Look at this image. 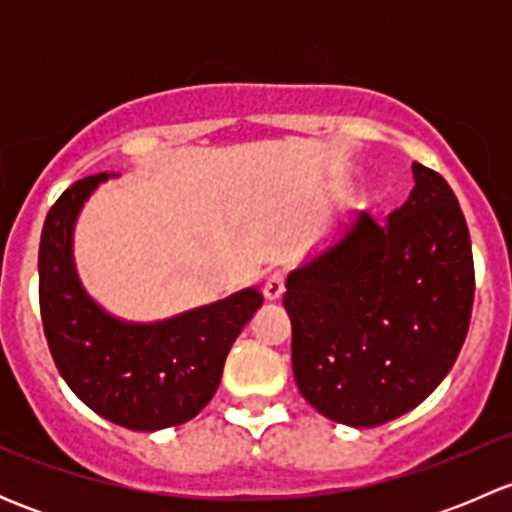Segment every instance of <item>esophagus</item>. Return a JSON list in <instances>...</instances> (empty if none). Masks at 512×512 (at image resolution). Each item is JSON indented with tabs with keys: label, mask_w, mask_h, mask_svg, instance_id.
Returning a JSON list of instances; mask_svg holds the SVG:
<instances>
[{
	"label": "esophagus",
	"mask_w": 512,
	"mask_h": 512,
	"mask_svg": "<svg viewBox=\"0 0 512 512\" xmlns=\"http://www.w3.org/2000/svg\"><path fill=\"white\" fill-rule=\"evenodd\" d=\"M285 272H272L270 277H267V282H265V289H262V292H265V297L270 299V302H275V299H280L282 294H285Z\"/></svg>",
	"instance_id": "obj_1"
}]
</instances>
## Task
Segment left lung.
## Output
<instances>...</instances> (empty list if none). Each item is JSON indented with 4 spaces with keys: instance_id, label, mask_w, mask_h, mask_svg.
I'll return each instance as SVG.
<instances>
[{
    "instance_id": "8db88e82",
    "label": "left lung",
    "mask_w": 512,
    "mask_h": 512,
    "mask_svg": "<svg viewBox=\"0 0 512 512\" xmlns=\"http://www.w3.org/2000/svg\"><path fill=\"white\" fill-rule=\"evenodd\" d=\"M414 190L384 223L361 213L287 277L292 369L304 399L354 428L399 418L456 364L471 324V235L451 185L414 163Z\"/></svg>"
}]
</instances>
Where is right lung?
<instances>
[{
  "mask_svg": "<svg viewBox=\"0 0 512 512\" xmlns=\"http://www.w3.org/2000/svg\"><path fill=\"white\" fill-rule=\"evenodd\" d=\"M108 173L61 193L39 242V307L49 352L89 409L131 431L190 421L215 396L232 342L262 307L257 289L156 324L121 322L84 292L71 235L81 205Z\"/></svg>",
  "mask_w": 512,
  "mask_h": 512,
  "instance_id": "right-lung-1",
  "label": "right lung"
}]
</instances>
